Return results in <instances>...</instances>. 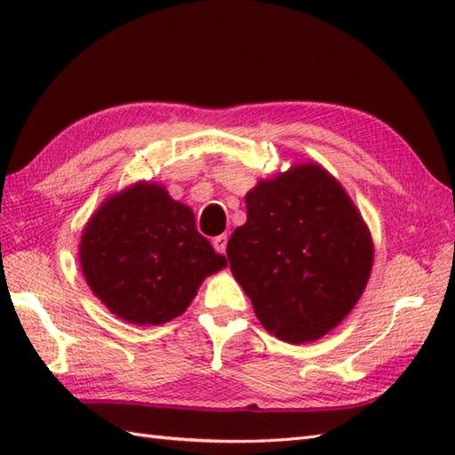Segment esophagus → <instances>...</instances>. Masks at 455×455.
Returning a JSON list of instances; mask_svg holds the SVG:
<instances>
[{
	"label": "esophagus",
	"mask_w": 455,
	"mask_h": 455,
	"mask_svg": "<svg viewBox=\"0 0 455 455\" xmlns=\"http://www.w3.org/2000/svg\"><path fill=\"white\" fill-rule=\"evenodd\" d=\"M227 243H228V236L227 235H219L212 238V246H215V250L219 254H225L227 252Z\"/></svg>",
	"instance_id": "obj_1"
}]
</instances>
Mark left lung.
I'll use <instances>...</instances> for the list:
<instances>
[{"label":"left lung","instance_id":"8db88e82","mask_svg":"<svg viewBox=\"0 0 455 455\" xmlns=\"http://www.w3.org/2000/svg\"><path fill=\"white\" fill-rule=\"evenodd\" d=\"M246 212L227 256L258 321L289 344L318 340L352 311L371 274L360 211L323 166L299 164L250 189Z\"/></svg>","mask_w":455,"mask_h":455}]
</instances>
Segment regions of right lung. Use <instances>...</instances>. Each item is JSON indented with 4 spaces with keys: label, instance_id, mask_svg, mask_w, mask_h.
I'll return each instance as SVG.
<instances>
[{
    "label": "right lung",
    "instance_id": "add662e5",
    "mask_svg": "<svg viewBox=\"0 0 455 455\" xmlns=\"http://www.w3.org/2000/svg\"><path fill=\"white\" fill-rule=\"evenodd\" d=\"M80 264L95 297L131 324L181 315L203 279L227 266L197 233L193 211L166 188L139 181L115 193L84 228Z\"/></svg>",
    "mask_w": 455,
    "mask_h": 455
}]
</instances>
